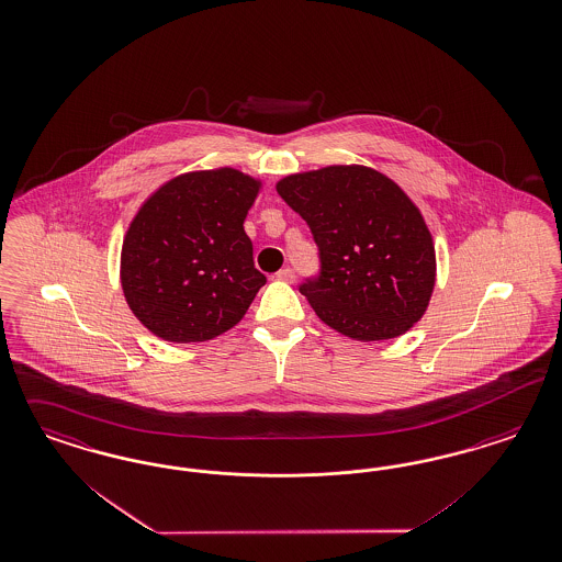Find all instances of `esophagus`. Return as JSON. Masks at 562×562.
Here are the masks:
<instances>
[{"instance_id": "obj_1", "label": "esophagus", "mask_w": 562, "mask_h": 562, "mask_svg": "<svg viewBox=\"0 0 562 562\" xmlns=\"http://www.w3.org/2000/svg\"><path fill=\"white\" fill-rule=\"evenodd\" d=\"M277 279H281V281H285V283H293L295 281V271L293 269H281V271L277 272Z\"/></svg>"}]
</instances>
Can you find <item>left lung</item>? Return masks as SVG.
I'll return each instance as SVG.
<instances>
[{
  "label": "left lung",
  "instance_id": "obj_1",
  "mask_svg": "<svg viewBox=\"0 0 562 562\" xmlns=\"http://www.w3.org/2000/svg\"><path fill=\"white\" fill-rule=\"evenodd\" d=\"M318 246L321 272L300 285L316 316L346 337L408 331L436 285V248L420 210L379 170L337 165L277 183Z\"/></svg>",
  "mask_w": 562,
  "mask_h": 562
}]
</instances>
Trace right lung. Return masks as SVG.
I'll return each mask as SVG.
<instances>
[{
	"label": "right lung",
	"instance_id": "right-lung-1",
	"mask_svg": "<svg viewBox=\"0 0 562 562\" xmlns=\"http://www.w3.org/2000/svg\"><path fill=\"white\" fill-rule=\"evenodd\" d=\"M260 181L235 168L195 170L156 189L126 229L121 285L165 341H206L235 327L267 283L244 231Z\"/></svg>",
	"mask_w": 562,
	"mask_h": 562
}]
</instances>
